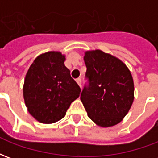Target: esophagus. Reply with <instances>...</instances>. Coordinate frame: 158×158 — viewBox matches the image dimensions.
<instances>
[{
    "label": "esophagus",
    "instance_id": "esophagus-1",
    "mask_svg": "<svg viewBox=\"0 0 158 158\" xmlns=\"http://www.w3.org/2000/svg\"><path fill=\"white\" fill-rule=\"evenodd\" d=\"M76 82H77V84L79 85V86H80V88H81V79H76Z\"/></svg>",
    "mask_w": 158,
    "mask_h": 158
}]
</instances>
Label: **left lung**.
I'll use <instances>...</instances> for the list:
<instances>
[{
	"label": "left lung",
	"mask_w": 158,
	"mask_h": 158,
	"mask_svg": "<svg viewBox=\"0 0 158 158\" xmlns=\"http://www.w3.org/2000/svg\"><path fill=\"white\" fill-rule=\"evenodd\" d=\"M84 60L87 82L80 99L88 117L102 127L115 125L134 101L132 75L123 62L100 50L85 52Z\"/></svg>",
	"instance_id": "1"
}]
</instances>
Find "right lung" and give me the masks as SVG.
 Instances as JSON below:
<instances>
[{
  "label": "right lung",
  "mask_w": 158,
  "mask_h": 158,
  "mask_svg": "<svg viewBox=\"0 0 158 158\" xmlns=\"http://www.w3.org/2000/svg\"><path fill=\"white\" fill-rule=\"evenodd\" d=\"M65 56L49 52L37 56L28 70L23 98L29 113L43 123H52L65 116L80 88L64 65Z\"/></svg>",
  "instance_id": "right-lung-1"
}]
</instances>
